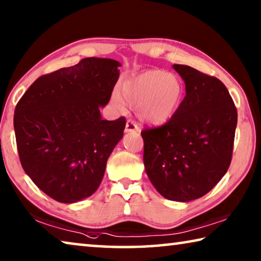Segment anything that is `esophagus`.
I'll return each mask as SVG.
<instances>
[{"label":"esophagus","instance_id":"34e87169","mask_svg":"<svg viewBox=\"0 0 261 261\" xmlns=\"http://www.w3.org/2000/svg\"><path fill=\"white\" fill-rule=\"evenodd\" d=\"M139 126L134 120H127L125 124V132H138Z\"/></svg>","mask_w":261,"mask_h":261}]
</instances>
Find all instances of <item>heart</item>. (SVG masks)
<instances>
[{
    "instance_id": "obj_1",
    "label": "heart",
    "mask_w": 261,
    "mask_h": 261,
    "mask_svg": "<svg viewBox=\"0 0 261 261\" xmlns=\"http://www.w3.org/2000/svg\"><path fill=\"white\" fill-rule=\"evenodd\" d=\"M122 96L115 92L113 103L123 109L127 105H139L145 121L162 124L177 113L184 95V86L174 73L151 69L127 79L121 86Z\"/></svg>"
}]
</instances>
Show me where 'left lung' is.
I'll return each mask as SVG.
<instances>
[{
    "label": "left lung",
    "instance_id": "1",
    "mask_svg": "<svg viewBox=\"0 0 261 261\" xmlns=\"http://www.w3.org/2000/svg\"><path fill=\"white\" fill-rule=\"evenodd\" d=\"M187 95L165 124L145 127L144 165L149 180L169 200L190 201L210 192L232 158L237 109L224 84L174 64Z\"/></svg>",
    "mask_w": 261,
    "mask_h": 261
}]
</instances>
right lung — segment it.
I'll use <instances>...</instances> for the list:
<instances>
[{"instance_id": "add662e5", "label": "right lung", "mask_w": 261, "mask_h": 261, "mask_svg": "<svg viewBox=\"0 0 261 261\" xmlns=\"http://www.w3.org/2000/svg\"><path fill=\"white\" fill-rule=\"evenodd\" d=\"M120 62L86 57L39 77L15 108L19 160L33 183L71 204L93 194L123 137L125 117L101 118L120 77Z\"/></svg>"}]
</instances>
